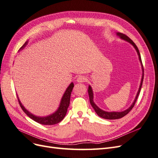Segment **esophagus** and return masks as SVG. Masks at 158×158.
<instances>
[{
    "label": "esophagus",
    "mask_w": 158,
    "mask_h": 158,
    "mask_svg": "<svg viewBox=\"0 0 158 158\" xmlns=\"http://www.w3.org/2000/svg\"><path fill=\"white\" fill-rule=\"evenodd\" d=\"M77 80L79 83H83V82H85V81L87 80V79H86V77H85V76L81 75V76H79Z\"/></svg>",
    "instance_id": "1"
}]
</instances>
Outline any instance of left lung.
<instances>
[{"label": "left lung", "mask_w": 158, "mask_h": 158, "mask_svg": "<svg viewBox=\"0 0 158 158\" xmlns=\"http://www.w3.org/2000/svg\"><path fill=\"white\" fill-rule=\"evenodd\" d=\"M117 35H118V36H119V37L122 39H123L125 40H127V42L130 43L132 45H133V47H135V48L136 49L137 53H138V55H139V60L140 62L141 63V65L142 66V71H143V73H142V79H141V83H140V87H139V91L138 93H137V94H136V96L135 98V100H134V102L132 104V105L129 107V108L123 111H120V112H108V111H105L102 110L100 109L98 107L96 106L94 101H93V90H92V88H91V86H89V90H88V93H89V99H90V103L91 104V106H93V108H94V111H96V113L100 117H101V118H104V119H119V118H123V117H124L125 115H126L127 114H128L129 111L133 109V108L134 107L136 102V100L137 98H138V96L140 94V89H141V87H142V82H143V79H144V68H143V65H142V60H141V56H140V54L139 52V48L138 47H136V45L135 44V43L129 37H127L126 35L123 34V33H117Z\"/></svg>", "instance_id": "left-lung-1"}]
</instances>
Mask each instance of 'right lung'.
I'll use <instances>...</instances> for the list:
<instances>
[{"mask_svg":"<svg viewBox=\"0 0 158 158\" xmlns=\"http://www.w3.org/2000/svg\"><path fill=\"white\" fill-rule=\"evenodd\" d=\"M27 42L25 43L21 47V49L23 48L24 47H25V45L27 44ZM73 86H74V85L73 83H72L69 85L67 89H66L65 92L62 98V100H61V103H60V107L58 109V110L53 114L48 115L47 117H43V118L37 117V116L33 115L32 114L29 113V111L23 106L22 103L20 102L18 96H17V97H18V100L19 102V104L20 105V107H21L22 110L25 114H26L27 115H28L29 117L30 118L32 119L35 121L37 122V123H40V124L46 125H54V124L60 123V122L64 118L66 113H67V110H68V107L69 106L71 93H72V92Z\"/></svg>","mask_w":158,"mask_h":158,"instance_id":"obj_1","label":"right lung"}]
</instances>
